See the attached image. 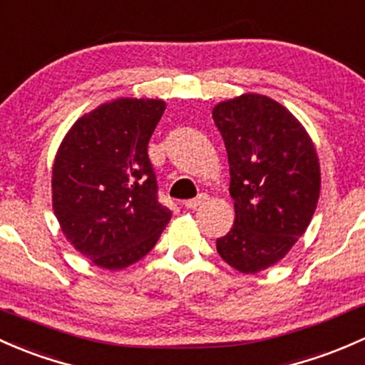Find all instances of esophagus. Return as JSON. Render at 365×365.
<instances>
[{"label": "esophagus", "instance_id": "esophagus-1", "mask_svg": "<svg viewBox=\"0 0 365 365\" xmlns=\"http://www.w3.org/2000/svg\"><path fill=\"white\" fill-rule=\"evenodd\" d=\"M206 201H208V195H206V194H199L197 197L189 199V201H185V202H183V205H185L187 210H197L199 206L205 205Z\"/></svg>", "mask_w": 365, "mask_h": 365}]
</instances>
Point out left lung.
<instances>
[{
    "label": "left lung",
    "instance_id": "obj_1",
    "mask_svg": "<svg viewBox=\"0 0 365 365\" xmlns=\"http://www.w3.org/2000/svg\"><path fill=\"white\" fill-rule=\"evenodd\" d=\"M224 138L234 224L217 252L245 274L274 266L306 232L320 195V164L304 125L262 94H241L213 108Z\"/></svg>",
    "mask_w": 365,
    "mask_h": 365
}]
</instances>
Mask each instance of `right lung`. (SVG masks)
I'll use <instances>...</instances> for the list:
<instances>
[{
	"instance_id": "right-lung-1",
	"label": "right lung",
	"mask_w": 365,
	"mask_h": 365,
	"mask_svg": "<svg viewBox=\"0 0 365 365\" xmlns=\"http://www.w3.org/2000/svg\"><path fill=\"white\" fill-rule=\"evenodd\" d=\"M163 99L118 98L82 115L52 166V206L64 237L92 264L117 271L155 247L171 212L157 201L148 140Z\"/></svg>"
}]
</instances>
